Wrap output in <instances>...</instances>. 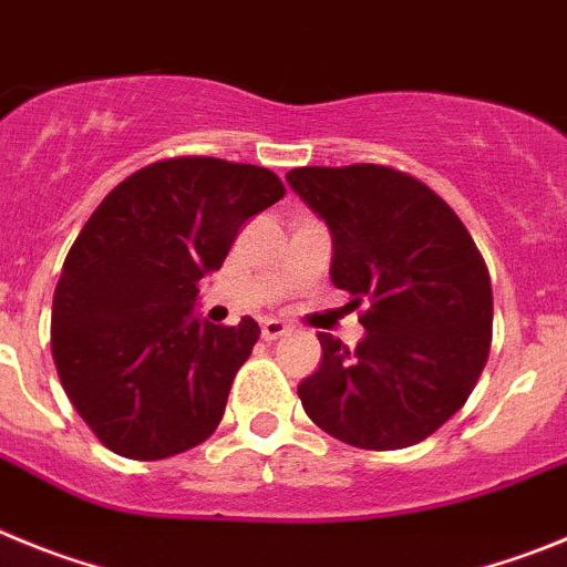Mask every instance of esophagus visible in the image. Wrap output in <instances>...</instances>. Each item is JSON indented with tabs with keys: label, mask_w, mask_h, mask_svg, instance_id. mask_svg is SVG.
I'll return each instance as SVG.
<instances>
[{
	"label": "esophagus",
	"mask_w": 567,
	"mask_h": 567,
	"mask_svg": "<svg viewBox=\"0 0 567 567\" xmlns=\"http://www.w3.org/2000/svg\"><path fill=\"white\" fill-rule=\"evenodd\" d=\"M288 324H285V321H279V319H265L262 321V339L265 341H277V339H282L285 333H288Z\"/></svg>",
	"instance_id": "34e87169"
}]
</instances>
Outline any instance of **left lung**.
I'll return each mask as SVG.
<instances>
[{
    "mask_svg": "<svg viewBox=\"0 0 567 567\" xmlns=\"http://www.w3.org/2000/svg\"><path fill=\"white\" fill-rule=\"evenodd\" d=\"M333 239L330 279L350 290L364 339L319 333L321 364L299 384L310 421L361 449H404L466 404L492 347V279L452 208L404 172H288Z\"/></svg>",
    "mask_w": 567,
    "mask_h": 567,
    "instance_id": "8db88e82",
    "label": "left lung"
}]
</instances>
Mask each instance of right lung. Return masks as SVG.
Here are the masks:
<instances>
[{"instance_id":"1","label":"right lung","mask_w":567,"mask_h":567,"mask_svg":"<svg viewBox=\"0 0 567 567\" xmlns=\"http://www.w3.org/2000/svg\"><path fill=\"white\" fill-rule=\"evenodd\" d=\"M285 197L271 169L220 157L144 166L101 200L70 248L50 344L75 412L115 455L161 461L206 441L259 324L195 310L243 223Z\"/></svg>"}]
</instances>
